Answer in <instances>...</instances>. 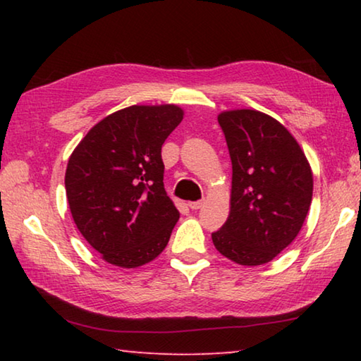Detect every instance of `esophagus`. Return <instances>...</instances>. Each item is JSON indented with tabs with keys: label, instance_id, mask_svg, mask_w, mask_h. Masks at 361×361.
<instances>
[{
	"label": "esophagus",
	"instance_id": "1",
	"mask_svg": "<svg viewBox=\"0 0 361 361\" xmlns=\"http://www.w3.org/2000/svg\"><path fill=\"white\" fill-rule=\"evenodd\" d=\"M202 205H204V200H197V202H189V209L199 210Z\"/></svg>",
	"mask_w": 361,
	"mask_h": 361
}]
</instances>
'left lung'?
<instances>
[{"instance_id": "1", "label": "left lung", "mask_w": 361, "mask_h": 361, "mask_svg": "<svg viewBox=\"0 0 361 361\" xmlns=\"http://www.w3.org/2000/svg\"><path fill=\"white\" fill-rule=\"evenodd\" d=\"M218 122L232 162V189L229 216L212 234L213 245L237 264H266L302 228L312 170L295 137L269 114L232 109Z\"/></svg>"}]
</instances>
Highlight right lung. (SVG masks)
<instances>
[{"label": "right lung", "instance_id": "obj_1", "mask_svg": "<svg viewBox=\"0 0 361 361\" xmlns=\"http://www.w3.org/2000/svg\"><path fill=\"white\" fill-rule=\"evenodd\" d=\"M176 105H133L106 116L71 152L65 189L76 228L113 266L162 253L180 218L164 189L161 156L183 119Z\"/></svg>", "mask_w": 361, "mask_h": 361}]
</instances>
